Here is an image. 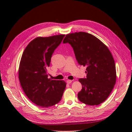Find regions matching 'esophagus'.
Listing matches in <instances>:
<instances>
[{
    "mask_svg": "<svg viewBox=\"0 0 132 132\" xmlns=\"http://www.w3.org/2000/svg\"><path fill=\"white\" fill-rule=\"evenodd\" d=\"M72 80H67L66 81V82H67V84H71V83L72 82Z\"/></svg>",
    "mask_w": 132,
    "mask_h": 132,
    "instance_id": "1",
    "label": "esophagus"
}]
</instances>
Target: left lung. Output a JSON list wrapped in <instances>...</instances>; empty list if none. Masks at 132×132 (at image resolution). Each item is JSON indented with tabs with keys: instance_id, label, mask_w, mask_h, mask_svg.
Wrapping results in <instances>:
<instances>
[{
	"instance_id": "left-lung-1",
	"label": "left lung",
	"mask_w": 132,
	"mask_h": 132,
	"mask_svg": "<svg viewBox=\"0 0 132 132\" xmlns=\"http://www.w3.org/2000/svg\"><path fill=\"white\" fill-rule=\"evenodd\" d=\"M63 43L71 45L79 64L87 67L86 78L79 79L82 85L78 94L79 101L89 105H98L104 102L116 81L114 61L107 46L85 32L67 35Z\"/></svg>"
}]
</instances>
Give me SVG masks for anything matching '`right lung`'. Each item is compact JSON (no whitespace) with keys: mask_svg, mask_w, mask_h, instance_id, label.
<instances>
[{"mask_svg":"<svg viewBox=\"0 0 132 132\" xmlns=\"http://www.w3.org/2000/svg\"><path fill=\"white\" fill-rule=\"evenodd\" d=\"M65 36L36 38L27 46L21 59L19 70L21 86L28 98L39 106L56 104L65 89V81L48 79L47 71L53 53Z\"/></svg>","mask_w":132,"mask_h":132,"instance_id":"1","label":"right lung"}]
</instances>
